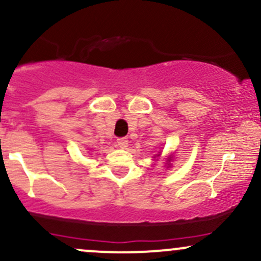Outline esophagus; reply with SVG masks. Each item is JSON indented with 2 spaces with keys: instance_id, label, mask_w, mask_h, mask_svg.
Wrapping results in <instances>:
<instances>
[{
  "instance_id": "1",
  "label": "esophagus",
  "mask_w": 261,
  "mask_h": 261,
  "mask_svg": "<svg viewBox=\"0 0 261 261\" xmlns=\"http://www.w3.org/2000/svg\"><path fill=\"white\" fill-rule=\"evenodd\" d=\"M127 139H126V137H121V139H117L116 140V144H117V146H119V147H121V148H125L126 146H127Z\"/></svg>"
}]
</instances>
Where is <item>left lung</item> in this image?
Listing matches in <instances>:
<instances>
[{
    "label": "left lung",
    "mask_w": 261,
    "mask_h": 261,
    "mask_svg": "<svg viewBox=\"0 0 261 261\" xmlns=\"http://www.w3.org/2000/svg\"><path fill=\"white\" fill-rule=\"evenodd\" d=\"M160 154H161V152H160V153H157L156 156H160ZM167 161H171V159H170V160H167Z\"/></svg>",
    "instance_id": "left-lung-1"
}]
</instances>
